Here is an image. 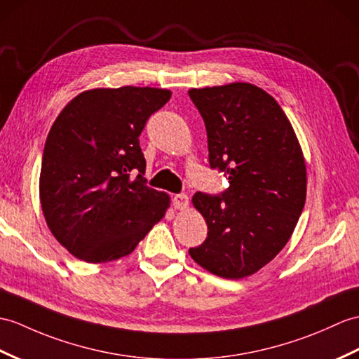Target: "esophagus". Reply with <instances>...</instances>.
I'll return each instance as SVG.
<instances>
[{"instance_id":"obj_1","label":"esophagus","mask_w":359,"mask_h":359,"mask_svg":"<svg viewBox=\"0 0 359 359\" xmlns=\"http://www.w3.org/2000/svg\"><path fill=\"white\" fill-rule=\"evenodd\" d=\"M189 203V198L187 194H176L172 197V205L176 210H185Z\"/></svg>"}]
</instances>
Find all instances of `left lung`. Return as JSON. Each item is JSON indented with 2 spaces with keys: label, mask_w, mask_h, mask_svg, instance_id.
Here are the masks:
<instances>
[{
  "label": "left lung",
  "mask_w": 359,
  "mask_h": 359,
  "mask_svg": "<svg viewBox=\"0 0 359 359\" xmlns=\"http://www.w3.org/2000/svg\"><path fill=\"white\" fill-rule=\"evenodd\" d=\"M202 114L210 166L228 179L222 194L196 193L208 224L193 260L222 278L260 271L289 241L306 202V163L275 99L248 82L191 88Z\"/></svg>",
  "instance_id": "1"
}]
</instances>
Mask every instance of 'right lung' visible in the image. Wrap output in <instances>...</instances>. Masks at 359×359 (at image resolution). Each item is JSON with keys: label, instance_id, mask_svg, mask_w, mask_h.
Listing matches in <instances>:
<instances>
[{"label": "right lung", "instance_id": "obj_1", "mask_svg": "<svg viewBox=\"0 0 359 359\" xmlns=\"http://www.w3.org/2000/svg\"><path fill=\"white\" fill-rule=\"evenodd\" d=\"M170 97V90L151 87L88 90L50 128L41 206L55 238L79 260L105 263L131 254L165 215L170 197L147 187L139 136Z\"/></svg>", "mask_w": 359, "mask_h": 359}]
</instances>
